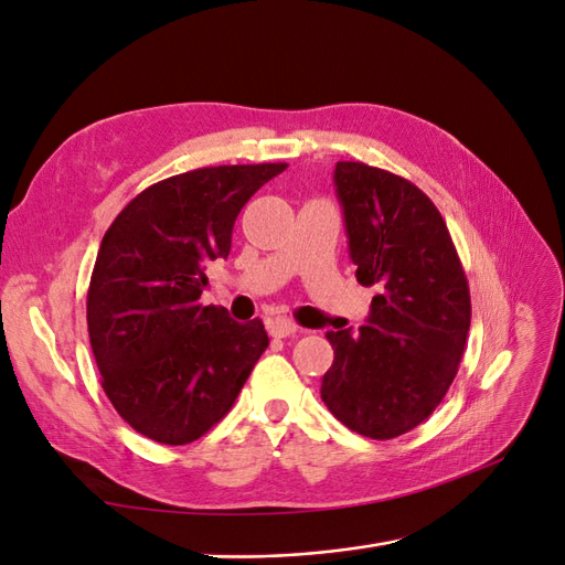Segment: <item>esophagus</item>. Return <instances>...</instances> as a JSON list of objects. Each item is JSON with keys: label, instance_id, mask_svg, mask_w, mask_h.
I'll use <instances>...</instances> for the list:
<instances>
[{"label": "esophagus", "instance_id": "esophagus-1", "mask_svg": "<svg viewBox=\"0 0 565 565\" xmlns=\"http://www.w3.org/2000/svg\"><path fill=\"white\" fill-rule=\"evenodd\" d=\"M297 330H299V328H297V322H295L292 318L276 316V318H270V320H268V332H270V337H278V339H282V337L295 334Z\"/></svg>", "mask_w": 565, "mask_h": 565}]
</instances>
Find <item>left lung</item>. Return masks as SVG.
<instances>
[{
    "label": "left lung",
    "mask_w": 565,
    "mask_h": 565,
    "mask_svg": "<svg viewBox=\"0 0 565 565\" xmlns=\"http://www.w3.org/2000/svg\"><path fill=\"white\" fill-rule=\"evenodd\" d=\"M355 278L377 287L363 328L328 332L334 363L320 398L351 431L388 440L446 396L471 324L465 268L436 204L380 167L337 162Z\"/></svg>",
    "instance_id": "left-lung-1"
}]
</instances>
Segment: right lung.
Listing matches in <instances>:
<instances>
[{
	"instance_id": "1",
	"label": "right lung",
	"mask_w": 565,
	"mask_h": 565,
	"mask_svg": "<svg viewBox=\"0 0 565 565\" xmlns=\"http://www.w3.org/2000/svg\"><path fill=\"white\" fill-rule=\"evenodd\" d=\"M285 162L169 177L115 216L87 292L89 341L106 396L134 431L185 446L233 407L268 347L264 322L202 306L204 270L231 254L235 218Z\"/></svg>"
}]
</instances>
